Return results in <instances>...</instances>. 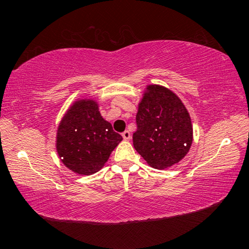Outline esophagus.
Returning <instances> with one entry per match:
<instances>
[{
	"label": "esophagus",
	"mask_w": 249,
	"mask_h": 249,
	"mask_svg": "<svg viewBox=\"0 0 249 249\" xmlns=\"http://www.w3.org/2000/svg\"><path fill=\"white\" fill-rule=\"evenodd\" d=\"M122 136H123V138L125 141H129L130 140V133L128 132V130H125V132L122 133Z\"/></svg>",
	"instance_id": "obj_1"
}]
</instances>
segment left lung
I'll return each instance as SVG.
<instances>
[{"instance_id":"8db88e82","label":"left lung","mask_w":249,"mask_h":249,"mask_svg":"<svg viewBox=\"0 0 249 249\" xmlns=\"http://www.w3.org/2000/svg\"><path fill=\"white\" fill-rule=\"evenodd\" d=\"M135 149L150 167L165 169L178 163L193 141L191 117L178 96L167 88L151 84L138 104Z\"/></svg>"}]
</instances>
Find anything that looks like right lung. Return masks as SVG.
I'll return each mask as SVG.
<instances>
[{"mask_svg":"<svg viewBox=\"0 0 249 249\" xmlns=\"http://www.w3.org/2000/svg\"><path fill=\"white\" fill-rule=\"evenodd\" d=\"M122 136L105 121L94 100H78L68 108L57 130L56 148L61 161L78 175L102 169Z\"/></svg>","mask_w":249,"mask_h":249,"instance_id":"right-lung-1","label":"right lung"}]
</instances>
